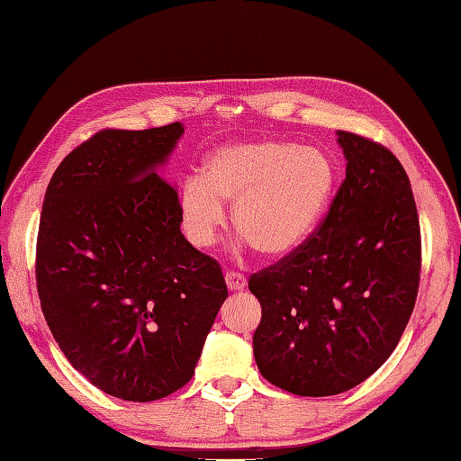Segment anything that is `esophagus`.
<instances>
[{"instance_id": "34e87169", "label": "esophagus", "mask_w": 461, "mask_h": 461, "mask_svg": "<svg viewBox=\"0 0 461 461\" xmlns=\"http://www.w3.org/2000/svg\"><path fill=\"white\" fill-rule=\"evenodd\" d=\"M224 281H227L229 291H242L247 286V276L240 273H234V271H229L227 275H224Z\"/></svg>"}]
</instances>
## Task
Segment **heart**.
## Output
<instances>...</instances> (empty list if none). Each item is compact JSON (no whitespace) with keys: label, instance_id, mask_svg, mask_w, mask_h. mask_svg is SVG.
Wrapping results in <instances>:
<instances>
[{"label":"heart","instance_id":"obj_1","mask_svg":"<svg viewBox=\"0 0 461 461\" xmlns=\"http://www.w3.org/2000/svg\"><path fill=\"white\" fill-rule=\"evenodd\" d=\"M333 164L312 146L255 140L224 146L204 160L201 178L180 188V222L188 240L211 247L230 206L242 245L267 258L293 253L315 229L333 188Z\"/></svg>","mask_w":461,"mask_h":461}]
</instances>
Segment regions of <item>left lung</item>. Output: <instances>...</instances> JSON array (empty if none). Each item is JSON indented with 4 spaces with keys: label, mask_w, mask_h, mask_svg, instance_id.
<instances>
[{
    "label": "left lung",
    "mask_w": 461,
    "mask_h": 461,
    "mask_svg": "<svg viewBox=\"0 0 461 461\" xmlns=\"http://www.w3.org/2000/svg\"><path fill=\"white\" fill-rule=\"evenodd\" d=\"M345 180L299 249L250 275L263 309L260 375L305 397L343 393L399 343L418 299L421 234L410 178L392 150L339 130Z\"/></svg>",
    "instance_id": "left-lung-1"
}]
</instances>
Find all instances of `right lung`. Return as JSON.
Segmentation results:
<instances>
[{
	"mask_svg": "<svg viewBox=\"0 0 461 461\" xmlns=\"http://www.w3.org/2000/svg\"><path fill=\"white\" fill-rule=\"evenodd\" d=\"M180 122L100 130L59 162L43 196L36 283L66 359L104 393L154 402L194 375L229 297L222 268L180 232L156 175Z\"/></svg>",
	"mask_w": 461,
	"mask_h": 461,
	"instance_id": "1",
	"label": "right lung"
}]
</instances>
